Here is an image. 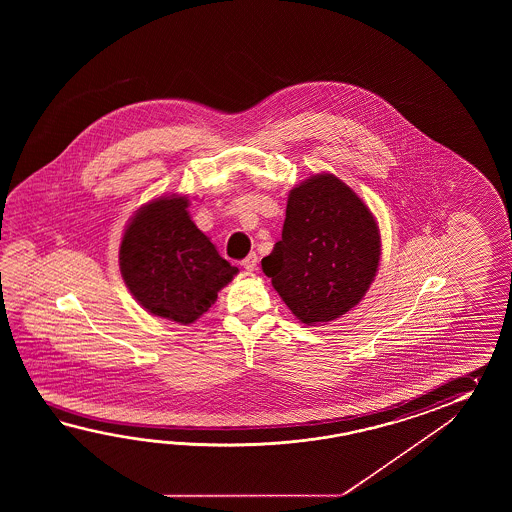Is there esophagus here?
I'll return each mask as SVG.
<instances>
[{"instance_id":"34e87169","label":"esophagus","mask_w":512,"mask_h":512,"mask_svg":"<svg viewBox=\"0 0 512 512\" xmlns=\"http://www.w3.org/2000/svg\"><path fill=\"white\" fill-rule=\"evenodd\" d=\"M241 265H243L247 271H256V267H258V256H256V252H251L245 260L241 261Z\"/></svg>"}]
</instances>
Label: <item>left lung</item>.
I'll list each match as a JSON object with an SVG mask.
<instances>
[{"label": "left lung", "instance_id": "obj_1", "mask_svg": "<svg viewBox=\"0 0 512 512\" xmlns=\"http://www.w3.org/2000/svg\"><path fill=\"white\" fill-rule=\"evenodd\" d=\"M381 258L375 218L351 188L316 174L291 190L282 240L261 269L307 326L331 322L359 304Z\"/></svg>", "mask_w": 512, "mask_h": 512}]
</instances>
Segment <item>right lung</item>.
Masks as SVG:
<instances>
[{
  "label": "right lung",
  "instance_id": "add662e5",
  "mask_svg": "<svg viewBox=\"0 0 512 512\" xmlns=\"http://www.w3.org/2000/svg\"><path fill=\"white\" fill-rule=\"evenodd\" d=\"M186 197H159L131 218L120 241L122 278L155 316L192 324L238 274L186 212Z\"/></svg>",
  "mask_w": 512,
  "mask_h": 512
}]
</instances>
